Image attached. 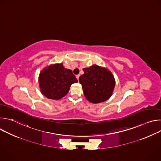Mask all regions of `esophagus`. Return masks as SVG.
Returning <instances> with one entry per match:
<instances>
[{
    "label": "esophagus",
    "mask_w": 161,
    "mask_h": 161,
    "mask_svg": "<svg viewBox=\"0 0 161 161\" xmlns=\"http://www.w3.org/2000/svg\"><path fill=\"white\" fill-rule=\"evenodd\" d=\"M80 75H76V78L78 79V80H79V78H80Z\"/></svg>",
    "instance_id": "1"
}]
</instances>
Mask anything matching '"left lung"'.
I'll use <instances>...</instances> for the list:
<instances>
[{
	"label": "left lung",
	"mask_w": 161,
	"mask_h": 161,
	"mask_svg": "<svg viewBox=\"0 0 161 161\" xmlns=\"http://www.w3.org/2000/svg\"><path fill=\"white\" fill-rule=\"evenodd\" d=\"M84 74L79 78L86 99L92 103L108 100L112 95L115 80L107 69L93 65L83 68Z\"/></svg>",
	"instance_id": "8db88e82"
}]
</instances>
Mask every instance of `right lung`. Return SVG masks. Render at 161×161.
<instances>
[{"mask_svg": "<svg viewBox=\"0 0 161 161\" xmlns=\"http://www.w3.org/2000/svg\"><path fill=\"white\" fill-rule=\"evenodd\" d=\"M78 80L70 69L61 64L45 67L40 73L39 84L41 93L48 99L58 100L69 91L71 85Z\"/></svg>", "mask_w": 161, "mask_h": 161, "instance_id": "obj_1", "label": "right lung"}]
</instances>
